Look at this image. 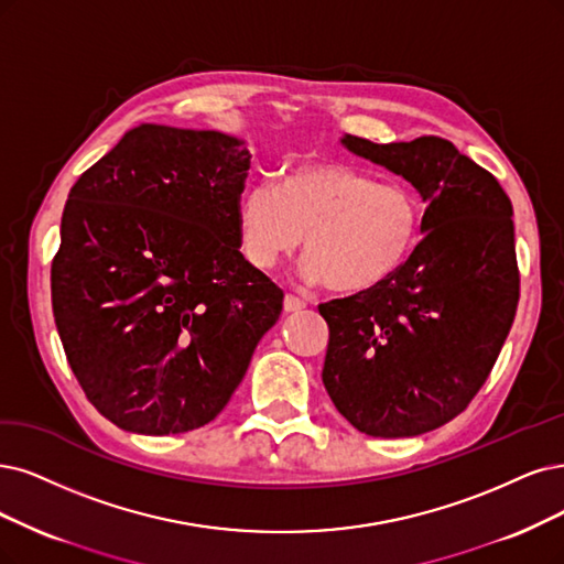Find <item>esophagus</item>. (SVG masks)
<instances>
[{"label": "esophagus", "mask_w": 564, "mask_h": 564, "mask_svg": "<svg viewBox=\"0 0 564 564\" xmlns=\"http://www.w3.org/2000/svg\"><path fill=\"white\" fill-rule=\"evenodd\" d=\"M304 306H306V302L295 297V295H285L283 297V311H285V314H297V311H302Z\"/></svg>", "instance_id": "1"}]
</instances>
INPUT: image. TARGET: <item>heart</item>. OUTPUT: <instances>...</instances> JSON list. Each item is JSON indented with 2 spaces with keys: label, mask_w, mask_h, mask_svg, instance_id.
<instances>
[{
  "label": "heart",
  "mask_w": 564,
  "mask_h": 564,
  "mask_svg": "<svg viewBox=\"0 0 564 564\" xmlns=\"http://www.w3.org/2000/svg\"><path fill=\"white\" fill-rule=\"evenodd\" d=\"M248 262L267 271L295 256L300 274L344 297H362L402 274L423 239V202L409 185L379 183L344 162H306L279 185L258 181L237 202Z\"/></svg>",
  "instance_id": "obj_1"
}]
</instances>
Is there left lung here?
Instances as JSON below:
<instances>
[{"mask_svg": "<svg viewBox=\"0 0 564 564\" xmlns=\"http://www.w3.org/2000/svg\"><path fill=\"white\" fill-rule=\"evenodd\" d=\"M341 145L409 181L427 208L423 241L398 279L318 306L329 327L323 383L356 430L415 436L467 409L507 341L520 283L513 206L490 172L442 137L344 134Z\"/></svg>", "mask_w": 564, "mask_h": 564, "instance_id": "1", "label": "left lung"}]
</instances>
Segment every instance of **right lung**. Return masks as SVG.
<instances>
[{
  "instance_id": "obj_1",
  "label": "right lung",
  "mask_w": 564,
  "mask_h": 564,
  "mask_svg": "<svg viewBox=\"0 0 564 564\" xmlns=\"http://www.w3.org/2000/svg\"><path fill=\"white\" fill-rule=\"evenodd\" d=\"M246 141L141 122L74 183L51 269L57 335L95 409L181 434L232 398L281 288L239 253Z\"/></svg>"
}]
</instances>
